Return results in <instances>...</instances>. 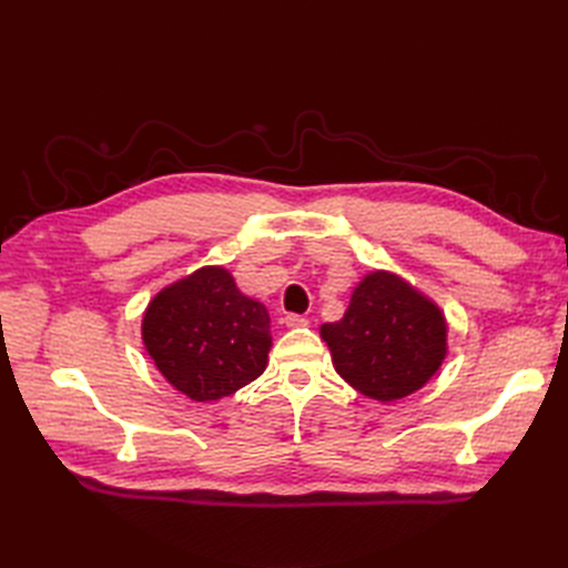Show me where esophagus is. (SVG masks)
Segmentation results:
<instances>
[{"label": "esophagus", "instance_id": "1", "mask_svg": "<svg viewBox=\"0 0 568 568\" xmlns=\"http://www.w3.org/2000/svg\"><path fill=\"white\" fill-rule=\"evenodd\" d=\"M284 324L291 326V329H298V326H307V317L296 315V313H288V315L284 317Z\"/></svg>", "mask_w": 568, "mask_h": 568}]
</instances>
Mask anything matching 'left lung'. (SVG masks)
I'll list each match as a JSON object with an SVG mask.
<instances>
[{"mask_svg":"<svg viewBox=\"0 0 568 568\" xmlns=\"http://www.w3.org/2000/svg\"><path fill=\"white\" fill-rule=\"evenodd\" d=\"M336 372L372 400L419 390L448 355L440 307L393 272L365 274L346 315L320 329Z\"/></svg>","mask_w":568,"mask_h":568,"instance_id":"1","label":"left lung"}]
</instances>
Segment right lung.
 <instances>
[{
    "mask_svg": "<svg viewBox=\"0 0 568 568\" xmlns=\"http://www.w3.org/2000/svg\"><path fill=\"white\" fill-rule=\"evenodd\" d=\"M144 348L165 379L196 403L257 379L272 346L270 315L217 265L165 286L142 320Z\"/></svg>",
    "mask_w": 568,
    "mask_h": 568,
    "instance_id": "1",
    "label": "right lung"
}]
</instances>
